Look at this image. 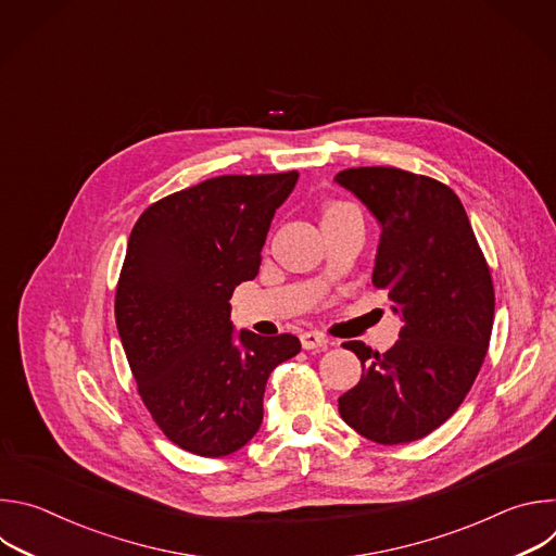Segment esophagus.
<instances>
[{
  "mask_svg": "<svg viewBox=\"0 0 556 556\" xmlns=\"http://www.w3.org/2000/svg\"><path fill=\"white\" fill-rule=\"evenodd\" d=\"M330 343V339L321 332H303L301 334V345L303 350H316V348H326Z\"/></svg>",
  "mask_w": 556,
  "mask_h": 556,
  "instance_id": "esophagus-1",
  "label": "esophagus"
}]
</instances>
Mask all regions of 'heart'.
<instances>
[{
    "instance_id": "heart-1",
    "label": "heart",
    "mask_w": 556,
    "mask_h": 556,
    "mask_svg": "<svg viewBox=\"0 0 556 556\" xmlns=\"http://www.w3.org/2000/svg\"><path fill=\"white\" fill-rule=\"evenodd\" d=\"M343 206H348V204H332L328 211H334V208H343Z\"/></svg>"
}]
</instances>
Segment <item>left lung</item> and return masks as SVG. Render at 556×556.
<instances>
[{"label":"left lung","mask_w":556,"mask_h":556,"mask_svg":"<svg viewBox=\"0 0 556 556\" xmlns=\"http://www.w3.org/2000/svg\"><path fill=\"white\" fill-rule=\"evenodd\" d=\"M334 180L380 222L371 283L403 319L384 354L343 343L363 376L339 414L378 444L414 442L457 412L480 374L495 316L491 270L446 185L395 167H354Z\"/></svg>","instance_id":"1"}]
</instances>
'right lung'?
<instances>
[{"label": "right lung", "mask_w": 556, "mask_h": 556, "mask_svg": "<svg viewBox=\"0 0 556 556\" xmlns=\"http://www.w3.org/2000/svg\"><path fill=\"white\" fill-rule=\"evenodd\" d=\"M299 174L217 176L153 202L134 224L116 328L153 422L180 448L222 457L264 420L270 371L292 334L232 332L230 294L260 273L275 211Z\"/></svg>", "instance_id": "obj_1"}]
</instances>
